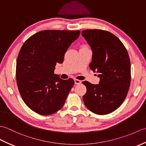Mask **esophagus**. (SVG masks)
Instances as JSON below:
<instances>
[{
	"label": "esophagus",
	"instance_id": "esophagus-1",
	"mask_svg": "<svg viewBox=\"0 0 146 146\" xmlns=\"http://www.w3.org/2000/svg\"><path fill=\"white\" fill-rule=\"evenodd\" d=\"M82 83V82L80 81V80H77V79H75V84L79 85V84H80V83Z\"/></svg>",
	"mask_w": 146,
	"mask_h": 146
}]
</instances>
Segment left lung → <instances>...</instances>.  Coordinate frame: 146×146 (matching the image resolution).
Segmentation results:
<instances>
[{"mask_svg": "<svg viewBox=\"0 0 146 146\" xmlns=\"http://www.w3.org/2000/svg\"><path fill=\"white\" fill-rule=\"evenodd\" d=\"M92 51L90 69L98 73V84L83 82L86 92L83 99L92 112L105 115L112 112L124 101L131 83V61L120 40L104 30L82 31Z\"/></svg>", "mask_w": 146, "mask_h": 146, "instance_id": "left-lung-1", "label": "left lung"}]
</instances>
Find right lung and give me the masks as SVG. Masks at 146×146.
<instances>
[{
    "label": "right lung",
    "instance_id": "1",
    "mask_svg": "<svg viewBox=\"0 0 146 146\" xmlns=\"http://www.w3.org/2000/svg\"><path fill=\"white\" fill-rule=\"evenodd\" d=\"M80 34V31H42L22 46L16 63L17 85L24 103L36 113L48 115L64 105L75 82L61 79L54 71Z\"/></svg>",
    "mask_w": 146,
    "mask_h": 146
}]
</instances>
